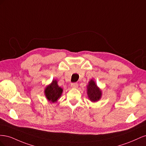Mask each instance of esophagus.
Returning a JSON list of instances; mask_svg holds the SVG:
<instances>
[{
	"mask_svg": "<svg viewBox=\"0 0 146 146\" xmlns=\"http://www.w3.org/2000/svg\"><path fill=\"white\" fill-rule=\"evenodd\" d=\"M78 85L77 83H71V85H70V86L73 88H77L78 87Z\"/></svg>",
	"mask_w": 146,
	"mask_h": 146,
	"instance_id": "1",
	"label": "esophagus"
}]
</instances>
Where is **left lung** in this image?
Returning a JSON list of instances; mask_svg holds the SVG:
<instances>
[{
    "mask_svg": "<svg viewBox=\"0 0 146 146\" xmlns=\"http://www.w3.org/2000/svg\"><path fill=\"white\" fill-rule=\"evenodd\" d=\"M86 87L88 99L91 102L94 103L98 102L102 96V91L100 90V88L97 85L96 83L93 79H91L86 85Z\"/></svg>",
    "mask_w": 146,
    "mask_h": 146,
    "instance_id": "8db88e82",
    "label": "left lung"
}]
</instances>
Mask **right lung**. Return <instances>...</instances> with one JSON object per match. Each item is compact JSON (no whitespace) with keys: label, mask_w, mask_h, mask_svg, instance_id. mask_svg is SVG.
<instances>
[{"label":"right lung","mask_w":146,"mask_h":146,"mask_svg":"<svg viewBox=\"0 0 146 146\" xmlns=\"http://www.w3.org/2000/svg\"><path fill=\"white\" fill-rule=\"evenodd\" d=\"M63 92V90L58 85L56 80L52 82L46 86L44 89V94L47 100L51 103L56 102L61 98Z\"/></svg>","instance_id":"obj_1"}]
</instances>
